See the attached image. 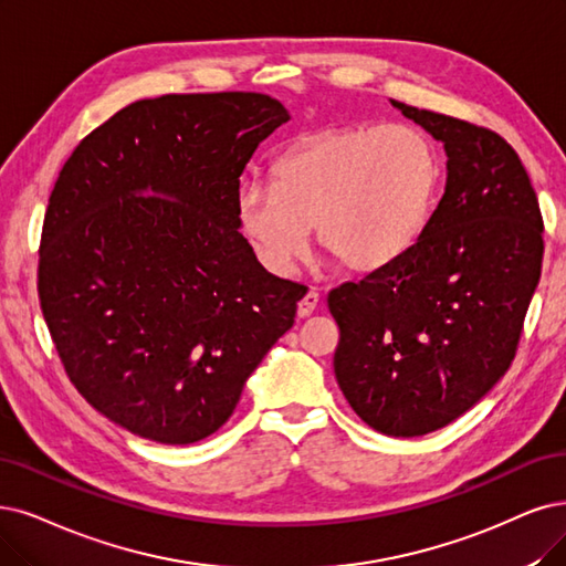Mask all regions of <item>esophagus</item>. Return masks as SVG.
Wrapping results in <instances>:
<instances>
[{
  "instance_id": "34e87169",
  "label": "esophagus",
  "mask_w": 566,
  "mask_h": 566,
  "mask_svg": "<svg viewBox=\"0 0 566 566\" xmlns=\"http://www.w3.org/2000/svg\"><path fill=\"white\" fill-rule=\"evenodd\" d=\"M317 305H319V294L315 289H310L307 294L298 301V307H296V312H298V317H310L312 312L317 310Z\"/></svg>"
}]
</instances>
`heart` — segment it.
I'll list each match as a JSON object with an SVG mask.
<instances>
[{
	"instance_id": "1",
	"label": "heart",
	"mask_w": 566,
	"mask_h": 566,
	"mask_svg": "<svg viewBox=\"0 0 566 566\" xmlns=\"http://www.w3.org/2000/svg\"><path fill=\"white\" fill-rule=\"evenodd\" d=\"M436 181L433 146L412 125L338 128L291 151L272 184H242L238 217L261 263L277 275L305 254L312 226L343 268L370 272L420 238Z\"/></svg>"
}]
</instances>
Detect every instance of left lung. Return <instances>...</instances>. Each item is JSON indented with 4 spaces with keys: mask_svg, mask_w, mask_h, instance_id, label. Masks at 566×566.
Listing matches in <instances>:
<instances>
[{
    "mask_svg": "<svg viewBox=\"0 0 566 566\" xmlns=\"http://www.w3.org/2000/svg\"><path fill=\"white\" fill-rule=\"evenodd\" d=\"M443 142L446 193L394 263L328 294L347 403L380 433L454 422L504 378L543 261L538 200L513 146L488 128L389 99Z\"/></svg>",
    "mask_w": 566,
    "mask_h": 566,
    "instance_id": "obj_1",
    "label": "left lung"
}]
</instances>
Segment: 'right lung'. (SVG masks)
<instances>
[{
	"label": "right lung",
	"mask_w": 566,
	"mask_h": 566,
	"mask_svg": "<svg viewBox=\"0 0 566 566\" xmlns=\"http://www.w3.org/2000/svg\"><path fill=\"white\" fill-rule=\"evenodd\" d=\"M291 116L261 93L137 99L70 156L49 198L39 301L97 412L165 446L198 443L294 326L305 286L240 233V175Z\"/></svg>",
	"instance_id": "obj_1"
}]
</instances>
